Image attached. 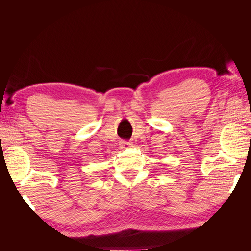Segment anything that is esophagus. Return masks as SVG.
<instances>
[{"label": "esophagus", "instance_id": "esophagus-1", "mask_svg": "<svg viewBox=\"0 0 251 251\" xmlns=\"http://www.w3.org/2000/svg\"><path fill=\"white\" fill-rule=\"evenodd\" d=\"M119 146L121 149H126V148H130L133 146V143L130 141H120Z\"/></svg>", "mask_w": 251, "mask_h": 251}]
</instances>
